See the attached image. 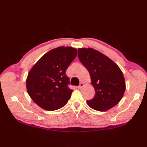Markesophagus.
Returning a JSON list of instances; mask_svg holds the SVG:
<instances>
[{
	"label": "esophagus",
	"mask_w": 147,
	"mask_h": 147,
	"mask_svg": "<svg viewBox=\"0 0 147 147\" xmlns=\"http://www.w3.org/2000/svg\"><path fill=\"white\" fill-rule=\"evenodd\" d=\"M83 86H84V84L82 83H81L80 84V85L78 86V88H82Z\"/></svg>",
	"instance_id": "obj_1"
}]
</instances>
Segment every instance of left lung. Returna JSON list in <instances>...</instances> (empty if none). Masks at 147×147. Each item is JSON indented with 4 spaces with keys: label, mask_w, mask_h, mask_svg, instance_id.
Here are the masks:
<instances>
[{
    "label": "left lung",
    "mask_w": 147,
    "mask_h": 147,
    "mask_svg": "<svg viewBox=\"0 0 147 147\" xmlns=\"http://www.w3.org/2000/svg\"><path fill=\"white\" fill-rule=\"evenodd\" d=\"M78 55L88 69L95 91L94 98L87 100V104L101 112L114 107L126 90L125 80L119 67L107 56L92 48H79Z\"/></svg>",
    "instance_id": "obj_1"
}]
</instances>
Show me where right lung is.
<instances>
[{
  "label": "right lung",
  "instance_id": "right-lung-1",
  "mask_svg": "<svg viewBox=\"0 0 147 147\" xmlns=\"http://www.w3.org/2000/svg\"><path fill=\"white\" fill-rule=\"evenodd\" d=\"M77 55V49L59 47L43 55L29 71L26 89L33 101L46 111L63 107L71 98L73 90L67 85V68Z\"/></svg>",
  "mask_w": 147,
  "mask_h": 147
}]
</instances>
